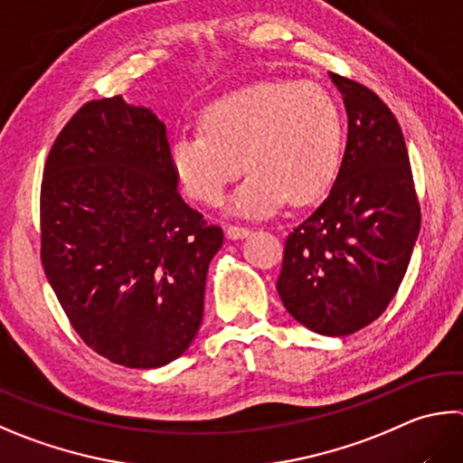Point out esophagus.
I'll return each mask as SVG.
<instances>
[{
    "label": "esophagus",
    "instance_id": "esophagus-1",
    "mask_svg": "<svg viewBox=\"0 0 463 463\" xmlns=\"http://www.w3.org/2000/svg\"><path fill=\"white\" fill-rule=\"evenodd\" d=\"M226 232V239L231 241H241V239H247L250 234V229H247V226H234V224H229L224 229Z\"/></svg>",
    "mask_w": 463,
    "mask_h": 463
}]
</instances>
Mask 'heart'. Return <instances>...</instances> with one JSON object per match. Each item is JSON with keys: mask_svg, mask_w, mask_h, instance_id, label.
Masks as SVG:
<instances>
[{"mask_svg": "<svg viewBox=\"0 0 463 463\" xmlns=\"http://www.w3.org/2000/svg\"><path fill=\"white\" fill-rule=\"evenodd\" d=\"M203 129L172 141L170 162L184 192L203 204L249 175L226 203L231 214L263 218L285 198L306 204L332 186L340 170L344 125L330 92L314 82L263 80L210 103Z\"/></svg>", "mask_w": 463, "mask_h": 463, "instance_id": "1", "label": "heart"}]
</instances>
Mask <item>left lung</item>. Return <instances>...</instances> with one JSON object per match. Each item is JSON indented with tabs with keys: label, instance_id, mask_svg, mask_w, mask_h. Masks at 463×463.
I'll use <instances>...</instances> for the list:
<instances>
[{
	"label": "left lung",
	"instance_id": "1",
	"mask_svg": "<svg viewBox=\"0 0 463 463\" xmlns=\"http://www.w3.org/2000/svg\"><path fill=\"white\" fill-rule=\"evenodd\" d=\"M348 117L338 175L285 241L277 291L289 316L348 335L381 316L407 273L421 214L401 125L371 89L330 72Z\"/></svg>",
	"mask_w": 463,
	"mask_h": 463
}]
</instances>
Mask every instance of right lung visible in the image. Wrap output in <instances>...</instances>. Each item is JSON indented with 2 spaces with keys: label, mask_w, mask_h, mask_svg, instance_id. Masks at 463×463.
Segmentation results:
<instances>
[{
  "label": "right lung",
  "mask_w": 463,
  "mask_h": 463,
  "mask_svg": "<svg viewBox=\"0 0 463 463\" xmlns=\"http://www.w3.org/2000/svg\"><path fill=\"white\" fill-rule=\"evenodd\" d=\"M40 222L50 288L92 350L129 368L188 350L224 234L178 194L151 109L100 99L66 123L46 159Z\"/></svg>",
  "instance_id": "1"
}]
</instances>
